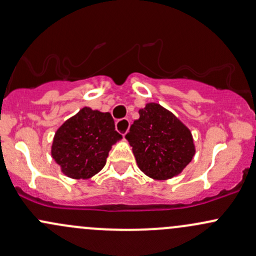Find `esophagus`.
Here are the masks:
<instances>
[{
    "mask_svg": "<svg viewBox=\"0 0 256 256\" xmlns=\"http://www.w3.org/2000/svg\"><path fill=\"white\" fill-rule=\"evenodd\" d=\"M129 126H130V122H129L128 118H123V120H120L116 122L117 132H120L122 136H126V133H127L129 129Z\"/></svg>",
    "mask_w": 256,
    "mask_h": 256,
    "instance_id": "esophagus-1",
    "label": "esophagus"
}]
</instances>
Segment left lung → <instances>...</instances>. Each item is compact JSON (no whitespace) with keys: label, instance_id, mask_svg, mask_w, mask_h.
<instances>
[{"label":"left lung","instance_id":"1","mask_svg":"<svg viewBox=\"0 0 256 256\" xmlns=\"http://www.w3.org/2000/svg\"><path fill=\"white\" fill-rule=\"evenodd\" d=\"M126 139L140 171L156 180L178 176L195 155L189 128L156 102L139 110V118L130 126Z\"/></svg>","mask_w":256,"mask_h":256}]
</instances>
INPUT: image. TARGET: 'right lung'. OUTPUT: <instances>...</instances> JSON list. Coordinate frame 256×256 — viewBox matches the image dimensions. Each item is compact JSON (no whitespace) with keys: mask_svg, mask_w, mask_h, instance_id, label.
Wrapping results in <instances>:
<instances>
[{"mask_svg":"<svg viewBox=\"0 0 256 256\" xmlns=\"http://www.w3.org/2000/svg\"><path fill=\"white\" fill-rule=\"evenodd\" d=\"M120 139L108 112L83 107L56 130L51 155L63 174L89 180L104 168L112 145Z\"/></svg>","mask_w":256,"mask_h":256,"instance_id":"obj_1","label":"right lung"}]
</instances>
